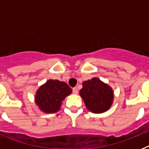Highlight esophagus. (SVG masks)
Here are the masks:
<instances>
[{
  "mask_svg": "<svg viewBox=\"0 0 149 149\" xmlns=\"http://www.w3.org/2000/svg\"><path fill=\"white\" fill-rule=\"evenodd\" d=\"M72 93H74V94H77L78 93V90H77V87H73L72 88Z\"/></svg>",
  "mask_w": 149,
  "mask_h": 149,
  "instance_id": "obj_1",
  "label": "esophagus"
}]
</instances>
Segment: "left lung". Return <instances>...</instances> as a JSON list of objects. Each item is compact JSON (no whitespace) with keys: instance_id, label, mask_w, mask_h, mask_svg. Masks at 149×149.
Returning <instances> with one entry per match:
<instances>
[{"instance_id":"left-lung-1","label":"left lung","mask_w":149,"mask_h":149,"mask_svg":"<svg viewBox=\"0 0 149 149\" xmlns=\"http://www.w3.org/2000/svg\"><path fill=\"white\" fill-rule=\"evenodd\" d=\"M79 95L84 100L86 108L92 113H104L113 104V90L97 77L83 83Z\"/></svg>"}]
</instances>
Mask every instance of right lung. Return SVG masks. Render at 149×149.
Returning a JSON list of instances; mask_svg holds the SVG:
<instances>
[{
    "instance_id": "add662e5",
    "label": "right lung",
    "mask_w": 149,
    "mask_h": 149,
    "mask_svg": "<svg viewBox=\"0 0 149 149\" xmlns=\"http://www.w3.org/2000/svg\"><path fill=\"white\" fill-rule=\"evenodd\" d=\"M71 93L72 89L65 83L49 79L38 88L35 100L43 112L56 113L60 110L62 101Z\"/></svg>"
}]
</instances>
